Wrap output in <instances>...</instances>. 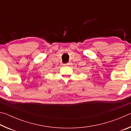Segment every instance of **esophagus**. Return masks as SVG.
I'll return each mask as SVG.
<instances>
[{
	"label": "esophagus",
	"mask_w": 131,
	"mask_h": 131,
	"mask_svg": "<svg viewBox=\"0 0 131 131\" xmlns=\"http://www.w3.org/2000/svg\"><path fill=\"white\" fill-rule=\"evenodd\" d=\"M69 65L68 63H65V64H63V65H64V66H66V65Z\"/></svg>",
	"instance_id": "obj_1"
}]
</instances>
